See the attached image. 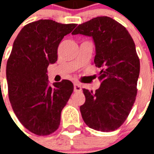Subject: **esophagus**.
<instances>
[{"instance_id":"1","label":"esophagus","mask_w":154,"mask_h":154,"mask_svg":"<svg viewBox=\"0 0 154 154\" xmlns=\"http://www.w3.org/2000/svg\"><path fill=\"white\" fill-rule=\"evenodd\" d=\"M82 91V87H81V85L78 83L74 84V91L76 92H78V91Z\"/></svg>"}]
</instances>
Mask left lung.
I'll use <instances>...</instances> for the list:
<instances>
[{"instance_id":"left-lung-1","label":"left lung","mask_w":154,"mask_h":154,"mask_svg":"<svg viewBox=\"0 0 154 154\" xmlns=\"http://www.w3.org/2000/svg\"><path fill=\"white\" fill-rule=\"evenodd\" d=\"M72 34L92 37L94 63L100 68L99 89H83L82 119L91 129L114 131L125 121L135 101L140 63L134 42L125 27L107 16L79 25Z\"/></svg>"}]
</instances>
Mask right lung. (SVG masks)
<instances>
[{"label": "right lung", "instance_id": "right-lung-1", "mask_svg": "<svg viewBox=\"0 0 154 154\" xmlns=\"http://www.w3.org/2000/svg\"><path fill=\"white\" fill-rule=\"evenodd\" d=\"M76 26L39 20L24 26L13 44L6 64L9 100L20 122L37 135L57 130L73 91L69 80L50 86L47 69L57 61L61 40Z\"/></svg>", "mask_w": 154, "mask_h": 154}]
</instances>
